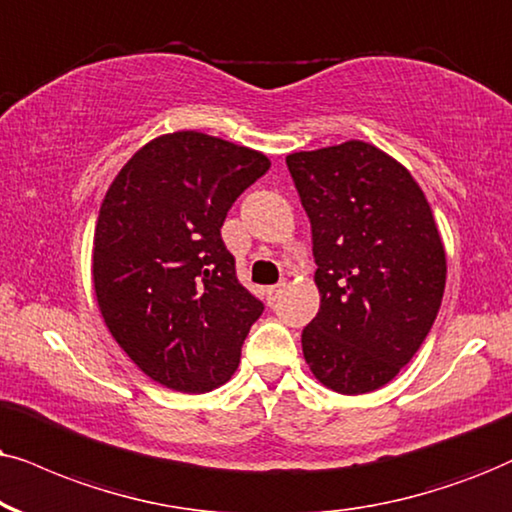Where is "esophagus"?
I'll return each instance as SVG.
<instances>
[{"label": "esophagus", "instance_id": "1", "mask_svg": "<svg viewBox=\"0 0 512 512\" xmlns=\"http://www.w3.org/2000/svg\"><path fill=\"white\" fill-rule=\"evenodd\" d=\"M283 293V283H278V286H271L269 290H267V300H269V304H274L276 302V297Z\"/></svg>", "mask_w": 512, "mask_h": 512}]
</instances>
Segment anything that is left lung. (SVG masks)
Segmentation results:
<instances>
[{"label":"left lung","mask_w":512,"mask_h":512,"mask_svg":"<svg viewBox=\"0 0 512 512\" xmlns=\"http://www.w3.org/2000/svg\"><path fill=\"white\" fill-rule=\"evenodd\" d=\"M312 222L319 312L302 331L309 371L357 397L390 383L423 345L446 286L430 203L399 160L349 139L286 158Z\"/></svg>","instance_id":"left-lung-1"}]
</instances>
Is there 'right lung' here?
Masks as SVG:
<instances>
[{"label":"right lung","instance_id":"right-lung-1","mask_svg":"<svg viewBox=\"0 0 512 512\" xmlns=\"http://www.w3.org/2000/svg\"><path fill=\"white\" fill-rule=\"evenodd\" d=\"M269 167L255 148L179 129L141 146L108 186L92 248L96 302L158 385L203 394L241 364L264 307L238 283L219 229Z\"/></svg>","mask_w":512,"mask_h":512}]
</instances>
